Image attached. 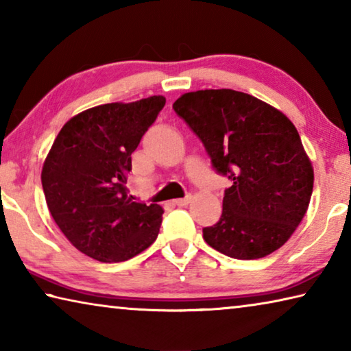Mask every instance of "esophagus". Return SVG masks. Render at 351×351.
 <instances>
[{"label": "esophagus", "mask_w": 351, "mask_h": 351, "mask_svg": "<svg viewBox=\"0 0 351 351\" xmlns=\"http://www.w3.org/2000/svg\"><path fill=\"white\" fill-rule=\"evenodd\" d=\"M190 201H192V195H187L186 198H180V199H175L173 203L176 204V206H187Z\"/></svg>", "instance_id": "34e87169"}]
</instances>
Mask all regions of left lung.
Returning <instances> with one entry per match:
<instances>
[{
  "label": "left lung",
  "mask_w": 351,
  "mask_h": 351,
  "mask_svg": "<svg viewBox=\"0 0 351 351\" xmlns=\"http://www.w3.org/2000/svg\"><path fill=\"white\" fill-rule=\"evenodd\" d=\"M173 110L203 142L213 169L232 181L219 221L203 229L207 245L239 260L282 247L305 217L314 182L294 123L263 100L224 88L182 94Z\"/></svg>",
  "instance_id": "8db88e82"
}]
</instances>
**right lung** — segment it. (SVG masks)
Masks as SVG:
<instances>
[{
	"label": "right lung",
	"mask_w": 351,
	"mask_h": 351,
	"mask_svg": "<svg viewBox=\"0 0 351 351\" xmlns=\"http://www.w3.org/2000/svg\"><path fill=\"white\" fill-rule=\"evenodd\" d=\"M164 96L93 106L71 117L41 170L47 209L71 245L119 263L158 239L164 209L136 203L127 190L132 153L164 108Z\"/></svg>",
	"instance_id": "right-lung-1"
}]
</instances>
